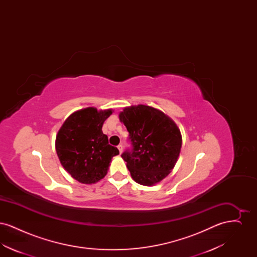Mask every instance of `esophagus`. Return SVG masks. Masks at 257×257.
Returning <instances> with one entry per match:
<instances>
[{
  "label": "esophagus",
  "mask_w": 257,
  "mask_h": 257,
  "mask_svg": "<svg viewBox=\"0 0 257 257\" xmlns=\"http://www.w3.org/2000/svg\"><path fill=\"white\" fill-rule=\"evenodd\" d=\"M117 148H118V150H119V153H120V154H121V153H122V151H123L122 145H119V146H118V147H117Z\"/></svg>",
  "instance_id": "obj_1"
}]
</instances>
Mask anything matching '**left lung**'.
Masks as SVG:
<instances>
[{
  "instance_id": "left-lung-1",
  "label": "left lung",
  "mask_w": 257,
  "mask_h": 257,
  "mask_svg": "<svg viewBox=\"0 0 257 257\" xmlns=\"http://www.w3.org/2000/svg\"><path fill=\"white\" fill-rule=\"evenodd\" d=\"M119 120L129 132L132 151L121 155L137 183L153 186L174 168L182 147V136L175 122L162 110L147 105L125 107Z\"/></svg>"
}]
</instances>
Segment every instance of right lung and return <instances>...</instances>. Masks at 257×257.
I'll list each match as a JSON object with an SVG mask.
<instances>
[{
    "label": "right lung",
    "mask_w": 257,
    "mask_h": 257,
    "mask_svg": "<svg viewBox=\"0 0 257 257\" xmlns=\"http://www.w3.org/2000/svg\"><path fill=\"white\" fill-rule=\"evenodd\" d=\"M112 111L93 107L76 110L57 134L56 151L61 166L80 183L94 184L103 179L112 157L119 154L102 132L104 121Z\"/></svg>",
    "instance_id": "obj_1"
}]
</instances>
